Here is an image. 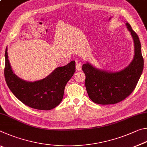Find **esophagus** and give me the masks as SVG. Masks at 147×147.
<instances>
[{"label": "esophagus", "mask_w": 147, "mask_h": 147, "mask_svg": "<svg viewBox=\"0 0 147 147\" xmlns=\"http://www.w3.org/2000/svg\"><path fill=\"white\" fill-rule=\"evenodd\" d=\"M76 67L77 71H80L81 69V64L79 63H77L76 64Z\"/></svg>", "instance_id": "obj_1"}]
</instances>
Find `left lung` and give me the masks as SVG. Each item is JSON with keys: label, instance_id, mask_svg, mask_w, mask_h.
Returning <instances> with one entry per match:
<instances>
[{"label": "left lung", "instance_id": "left-lung-1", "mask_svg": "<svg viewBox=\"0 0 147 147\" xmlns=\"http://www.w3.org/2000/svg\"><path fill=\"white\" fill-rule=\"evenodd\" d=\"M126 26L134 43V57L129 65L114 72L97 69L88 62L82 66L87 93L95 103L112 105L124 100L135 89L143 72L144 61L138 35L128 22Z\"/></svg>", "mask_w": 147, "mask_h": 147}]
</instances>
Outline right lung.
<instances>
[{
  "label": "right lung",
  "instance_id": "right-lung-1",
  "mask_svg": "<svg viewBox=\"0 0 147 147\" xmlns=\"http://www.w3.org/2000/svg\"><path fill=\"white\" fill-rule=\"evenodd\" d=\"M7 48L5 51V80L10 90L22 103L32 109L49 110L60 104L66 83L76 71V62L55 68L45 79L34 82L22 80L10 65Z\"/></svg>",
  "mask_w": 147,
  "mask_h": 147
}]
</instances>
